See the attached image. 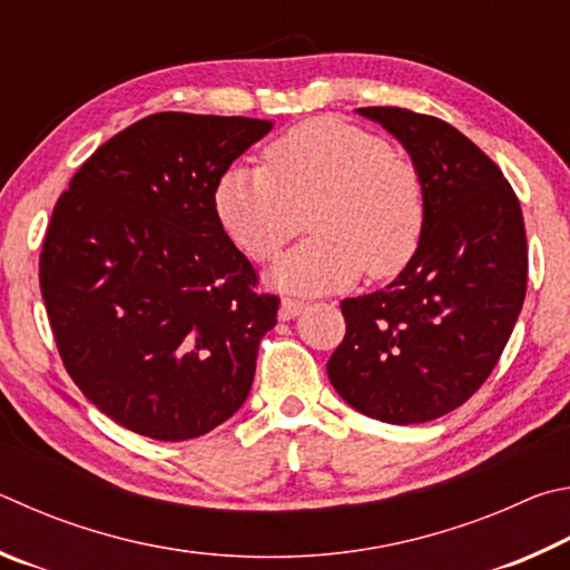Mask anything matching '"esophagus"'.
I'll list each match as a JSON object with an SVG mask.
<instances>
[{
	"label": "esophagus",
	"instance_id": "34e87169",
	"mask_svg": "<svg viewBox=\"0 0 570 570\" xmlns=\"http://www.w3.org/2000/svg\"><path fill=\"white\" fill-rule=\"evenodd\" d=\"M305 301H297V297H285L283 305H279V321H293V317L305 311Z\"/></svg>",
	"mask_w": 570,
	"mask_h": 570
}]
</instances>
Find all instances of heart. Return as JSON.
<instances>
[{"instance_id": "1", "label": "heart", "mask_w": 570, "mask_h": 570, "mask_svg": "<svg viewBox=\"0 0 570 570\" xmlns=\"http://www.w3.org/2000/svg\"><path fill=\"white\" fill-rule=\"evenodd\" d=\"M215 209L229 239L269 263L301 233L313 237L269 273L287 293H331L411 263L425 227V187L411 157L341 119L301 122L265 147L263 167L217 179Z\"/></svg>"}]
</instances>
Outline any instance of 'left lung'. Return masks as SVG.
Here are the masks:
<instances>
[{
  "instance_id": "8db88e82",
  "label": "left lung",
  "mask_w": 570,
  "mask_h": 570,
  "mask_svg": "<svg viewBox=\"0 0 570 570\" xmlns=\"http://www.w3.org/2000/svg\"><path fill=\"white\" fill-rule=\"evenodd\" d=\"M421 169L425 227L383 291L345 297V337L327 377L347 405L393 425L463 405L501 357L523 307L528 247L521 203L491 157L443 119L363 107Z\"/></svg>"
}]
</instances>
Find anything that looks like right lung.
<instances>
[{"label": "right lung", "instance_id": "right-lung-1", "mask_svg": "<svg viewBox=\"0 0 570 570\" xmlns=\"http://www.w3.org/2000/svg\"><path fill=\"white\" fill-rule=\"evenodd\" d=\"M273 122L157 112L97 149L47 225L39 287L69 377L155 441L225 423L279 297L219 225L217 179Z\"/></svg>", "mask_w": 570, "mask_h": 570}]
</instances>
